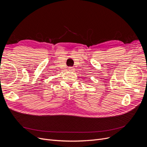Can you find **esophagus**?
Wrapping results in <instances>:
<instances>
[{
	"instance_id": "1",
	"label": "esophagus",
	"mask_w": 147,
	"mask_h": 147,
	"mask_svg": "<svg viewBox=\"0 0 147 147\" xmlns=\"http://www.w3.org/2000/svg\"><path fill=\"white\" fill-rule=\"evenodd\" d=\"M74 68L73 67H69V71H74Z\"/></svg>"
}]
</instances>
